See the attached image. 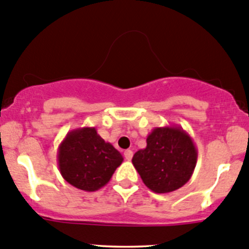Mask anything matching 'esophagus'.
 Wrapping results in <instances>:
<instances>
[{
    "label": "esophagus",
    "instance_id": "esophagus-1",
    "mask_svg": "<svg viewBox=\"0 0 249 249\" xmlns=\"http://www.w3.org/2000/svg\"><path fill=\"white\" fill-rule=\"evenodd\" d=\"M132 151L131 149H126V151L124 152V157H125V159H126V160H131V158H132Z\"/></svg>",
    "mask_w": 249,
    "mask_h": 249
}]
</instances>
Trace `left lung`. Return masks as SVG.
<instances>
[{
	"mask_svg": "<svg viewBox=\"0 0 249 249\" xmlns=\"http://www.w3.org/2000/svg\"><path fill=\"white\" fill-rule=\"evenodd\" d=\"M146 148L132 157V164L144 185L156 194H169L191 178L196 168V144L180 126L154 127Z\"/></svg>",
	"mask_w": 249,
	"mask_h": 249,
	"instance_id": "obj_1",
	"label": "left lung"
}]
</instances>
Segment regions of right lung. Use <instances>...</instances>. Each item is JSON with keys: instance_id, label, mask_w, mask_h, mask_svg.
Segmentation results:
<instances>
[{"instance_id": "1", "label": "right lung", "mask_w": 249, "mask_h": 249, "mask_svg": "<svg viewBox=\"0 0 249 249\" xmlns=\"http://www.w3.org/2000/svg\"><path fill=\"white\" fill-rule=\"evenodd\" d=\"M60 175L79 190L93 192L109 182L124 158L97 134L96 127H79L67 134L57 153Z\"/></svg>"}]
</instances>
